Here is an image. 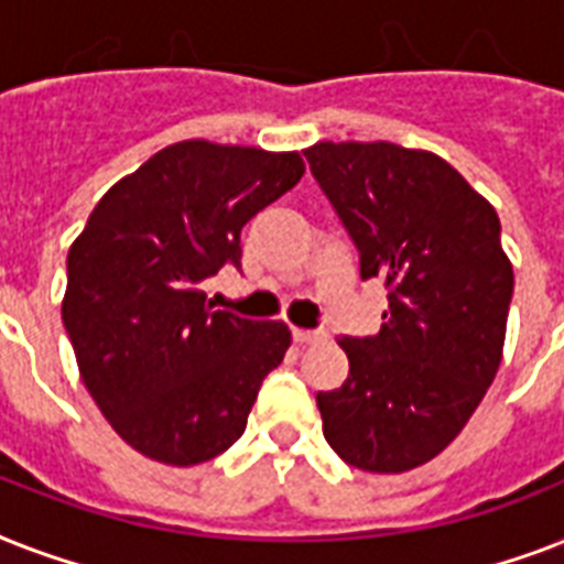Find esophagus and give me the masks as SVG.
I'll return each instance as SVG.
<instances>
[{
	"label": "esophagus",
	"mask_w": 564,
	"mask_h": 564,
	"mask_svg": "<svg viewBox=\"0 0 564 564\" xmlns=\"http://www.w3.org/2000/svg\"><path fill=\"white\" fill-rule=\"evenodd\" d=\"M292 339H295V343H301V345H316V343H325L327 339V334L325 330H292Z\"/></svg>",
	"instance_id": "34e87169"
}]
</instances>
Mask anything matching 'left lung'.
Wrapping results in <instances>:
<instances>
[{
    "label": "left lung",
    "mask_w": 564,
    "mask_h": 564,
    "mask_svg": "<svg viewBox=\"0 0 564 564\" xmlns=\"http://www.w3.org/2000/svg\"><path fill=\"white\" fill-rule=\"evenodd\" d=\"M307 163L383 281V325L343 336L348 380L318 392L327 445L362 471L401 474L442 454L498 375L512 263L500 219L459 172L394 143H316Z\"/></svg>",
    "instance_id": "left-lung-1"
}]
</instances>
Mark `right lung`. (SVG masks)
<instances>
[{
	"instance_id": "obj_1",
	"label": "right lung",
	"mask_w": 564,
	"mask_h": 564,
	"mask_svg": "<svg viewBox=\"0 0 564 564\" xmlns=\"http://www.w3.org/2000/svg\"><path fill=\"white\" fill-rule=\"evenodd\" d=\"M304 175L299 152L184 140L101 195L66 257L64 327L101 415L166 465L207 463L246 430L283 322L213 310L204 281L242 260L248 219Z\"/></svg>"
}]
</instances>
